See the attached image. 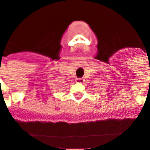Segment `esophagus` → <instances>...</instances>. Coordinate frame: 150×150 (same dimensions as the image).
I'll return each mask as SVG.
<instances>
[{
    "label": "esophagus",
    "mask_w": 150,
    "mask_h": 150,
    "mask_svg": "<svg viewBox=\"0 0 150 150\" xmlns=\"http://www.w3.org/2000/svg\"><path fill=\"white\" fill-rule=\"evenodd\" d=\"M76 82L78 83H83L84 82V79H83V78H76Z\"/></svg>",
    "instance_id": "esophagus-1"
}]
</instances>
